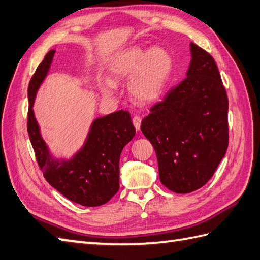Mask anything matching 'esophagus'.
I'll return each instance as SVG.
<instances>
[{"mask_svg": "<svg viewBox=\"0 0 260 260\" xmlns=\"http://www.w3.org/2000/svg\"><path fill=\"white\" fill-rule=\"evenodd\" d=\"M132 122H134V125L137 130L140 129V125H141V118L140 117L135 116L134 118H132Z\"/></svg>", "mask_w": 260, "mask_h": 260, "instance_id": "obj_1", "label": "esophagus"}]
</instances>
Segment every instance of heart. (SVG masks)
Returning a JSON list of instances; mask_svg holds the SVG:
<instances>
[{
	"label": "heart",
	"mask_w": 260,
	"mask_h": 260,
	"mask_svg": "<svg viewBox=\"0 0 260 260\" xmlns=\"http://www.w3.org/2000/svg\"><path fill=\"white\" fill-rule=\"evenodd\" d=\"M172 69V58L166 49L154 47L150 50L132 47L124 50L112 61L110 71L117 80L129 78L130 91L140 103H148L160 96ZM116 89L115 82L107 80L104 86L106 93Z\"/></svg>",
	"instance_id": "obj_1"
}]
</instances>
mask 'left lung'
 <instances>
[{
  "label": "left lung",
  "instance_id": "8db88e82",
  "mask_svg": "<svg viewBox=\"0 0 260 260\" xmlns=\"http://www.w3.org/2000/svg\"><path fill=\"white\" fill-rule=\"evenodd\" d=\"M187 77L152 106L141 122L153 145L160 181L189 193L205 185L229 147V98L213 56L191 44Z\"/></svg>",
  "mask_w": 260,
  "mask_h": 260
}]
</instances>
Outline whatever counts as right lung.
Listing matches in <instances>:
<instances>
[{
  "label": "right lung",
  "mask_w": 260,
  "mask_h": 260,
  "mask_svg": "<svg viewBox=\"0 0 260 260\" xmlns=\"http://www.w3.org/2000/svg\"><path fill=\"white\" fill-rule=\"evenodd\" d=\"M55 50L44 57L28 85L27 132L37 164L50 185L69 201L84 206L106 204L119 189V159L136 135L128 111L119 110L94 120L85 147L69 162L55 161L40 135L31 107L48 72Z\"/></svg>",
  "instance_id": "add662e5"
}]
</instances>
